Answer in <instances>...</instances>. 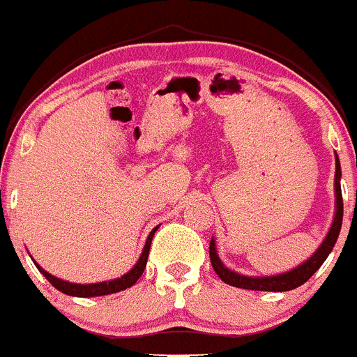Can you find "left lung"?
<instances>
[{
  "mask_svg": "<svg viewBox=\"0 0 357 357\" xmlns=\"http://www.w3.org/2000/svg\"><path fill=\"white\" fill-rule=\"evenodd\" d=\"M340 176H342V169H340V159L336 155V176H334V189H336V216H334V222L331 225L329 234L324 239V243L320 245L317 252H314L313 257H309V261H305L304 264H301L298 268L291 270V272L280 273V275L273 277H245L239 275L236 272H230L229 268L223 266V263L220 261L216 254V245L211 239L209 245V257L211 264H213L214 272L218 273V277L225 282V284L234 286V288H243V289H257V291H289V289H295L298 286H302L304 282H307L311 279L318 268L324 264V261L327 259V255L333 250L334 243L338 239L340 230H342V222H343V198H342V185H340Z\"/></svg>",
  "mask_w": 357,
  "mask_h": 357,
  "instance_id": "obj_1",
  "label": "left lung"
}]
</instances>
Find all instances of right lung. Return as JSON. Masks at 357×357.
<instances>
[{"instance_id": "add662e5", "label": "right lung", "mask_w": 357, "mask_h": 357, "mask_svg": "<svg viewBox=\"0 0 357 357\" xmlns=\"http://www.w3.org/2000/svg\"><path fill=\"white\" fill-rule=\"evenodd\" d=\"M155 230H157V227L151 230L150 236H148L146 245H144V248H143V254H141L139 261L135 263V266L132 268L130 272L125 273V275L119 277V279L109 280V282H98V284H71V282H66V280H61V279H56V277L50 275V273L46 272V270H43V268H40L37 263H36V266L39 268V272L43 273V275L46 277V279H48L50 282H52V284L59 289V291L66 293V295L84 296V298H87V296H102V295H110V293L123 291V289H127V288H130V286H134L135 282H137V279L143 275L144 268H146L151 238H153V234H155Z\"/></svg>"}]
</instances>
